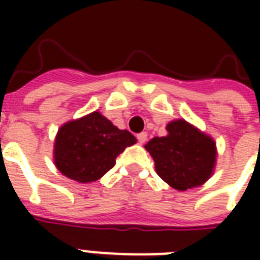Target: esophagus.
I'll return each mask as SVG.
<instances>
[{
    "instance_id": "esophagus-1",
    "label": "esophagus",
    "mask_w": 260,
    "mask_h": 260,
    "mask_svg": "<svg viewBox=\"0 0 260 260\" xmlns=\"http://www.w3.org/2000/svg\"><path fill=\"white\" fill-rule=\"evenodd\" d=\"M138 142L140 143V144H144V143L147 142V134H146V132H142V134L138 135Z\"/></svg>"
}]
</instances>
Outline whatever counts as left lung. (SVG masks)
<instances>
[{
  "label": "left lung",
  "mask_w": 260,
  "mask_h": 260,
  "mask_svg": "<svg viewBox=\"0 0 260 260\" xmlns=\"http://www.w3.org/2000/svg\"><path fill=\"white\" fill-rule=\"evenodd\" d=\"M166 129V136L151 139L146 144L159 177L181 191L205 183L216 165L213 139L185 120L169 122Z\"/></svg>",
  "instance_id": "1"
}]
</instances>
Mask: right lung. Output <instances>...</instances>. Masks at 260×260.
<instances>
[{
  "label": "right lung",
  "mask_w": 260,
  "mask_h": 260,
  "mask_svg": "<svg viewBox=\"0 0 260 260\" xmlns=\"http://www.w3.org/2000/svg\"><path fill=\"white\" fill-rule=\"evenodd\" d=\"M136 138L118 129L100 112L66 122L58 131L54 159L58 170L81 183L94 182L114 166L116 158Z\"/></svg>",
  "instance_id": "1"
}]
</instances>
